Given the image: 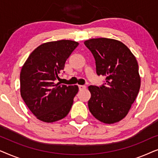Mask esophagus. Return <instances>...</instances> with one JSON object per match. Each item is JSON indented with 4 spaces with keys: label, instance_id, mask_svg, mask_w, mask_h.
<instances>
[{
    "label": "esophagus",
    "instance_id": "obj_1",
    "mask_svg": "<svg viewBox=\"0 0 158 158\" xmlns=\"http://www.w3.org/2000/svg\"><path fill=\"white\" fill-rule=\"evenodd\" d=\"M78 87H79V90H84V89H85V88H86V86H85V85H78Z\"/></svg>",
    "mask_w": 158,
    "mask_h": 158
}]
</instances>
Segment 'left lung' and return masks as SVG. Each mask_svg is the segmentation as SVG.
Instances as JSON below:
<instances>
[{"mask_svg":"<svg viewBox=\"0 0 158 158\" xmlns=\"http://www.w3.org/2000/svg\"><path fill=\"white\" fill-rule=\"evenodd\" d=\"M84 44L96 60L97 75L106 77L100 87H88L90 113L105 124L119 122L127 115L140 88L136 57L126 45L113 39H90Z\"/></svg>","mask_w":158,"mask_h":158,"instance_id":"1","label":"left lung"}]
</instances>
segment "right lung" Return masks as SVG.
Here are the masks:
<instances>
[{"label":"right lung","mask_w":158,"mask_h":158,"mask_svg":"<svg viewBox=\"0 0 158 158\" xmlns=\"http://www.w3.org/2000/svg\"><path fill=\"white\" fill-rule=\"evenodd\" d=\"M78 44L72 40L44 43L23 64L20 73L21 96L39 120L57 122L70 112L78 86L55 83L67 59Z\"/></svg>","instance_id":"right-lung-1"}]
</instances>
